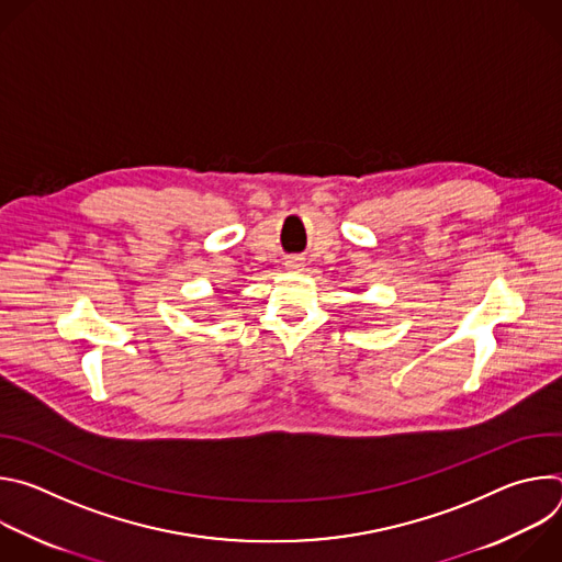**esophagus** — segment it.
<instances>
[{
	"label": "esophagus",
	"instance_id": "esophagus-1",
	"mask_svg": "<svg viewBox=\"0 0 562 562\" xmlns=\"http://www.w3.org/2000/svg\"><path fill=\"white\" fill-rule=\"evenodd\" d=\"M289 267H291V269H297V267H300V265H297V262H295V260H289Z\"/></svg>",
	"mask_w": 562,
	"mask_h": 562
}]
</instances>
